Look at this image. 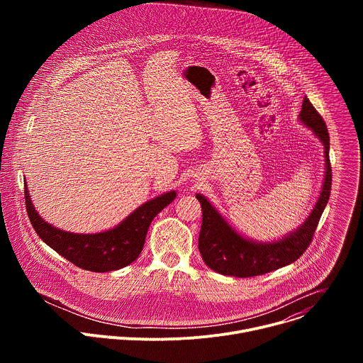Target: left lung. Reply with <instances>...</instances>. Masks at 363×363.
Here are the masks:
<instances>
[{"label":"left lung","mask_w":363,"mask_h":363,"mask_svg":"<svg viewBox=\"0 0 363 363\" xmlns=\"http://www.w3.org/2000/svg\"><path fill=\"white\" fill-rule=\"evenodd\" d=\"M300 121L315 132L325 145L326 175L320 196L304 224L290 235L276 242L258 244L245 240L234 231L225 220L217 213L214 206L202 195L196 199L202 208V225L198 238V248L203 263L211 270L234 277H254L284 267L307 250L313 240L322 213L330 196L332 167L329 160V132L320 113L315 109L307 97H304Z\"/></svg>","instance_id":"obj_1"}]
</instances>
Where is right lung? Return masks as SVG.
Wrapping results in <instances>:
<instances>
[{
    "instance_id": "1",
    "label": "right lung",
    "mask_w": 363,
    "mask_h": 363,
    "mask_svg": "<svg viewBox=\"0 0 363 363\" xmlns=\"http://www.w3.org/2000/svg\"><path fill=\"white\" fill-rule=\"evenodd\" d=\"M24 196L30 223L47 245L83 270L106 273L136 260L152 220L175 199L177 192L171 191L145 202L116 228L99 234H73L50 225L35 213L26 185Z\"/></svg>"
}]
</instances>
